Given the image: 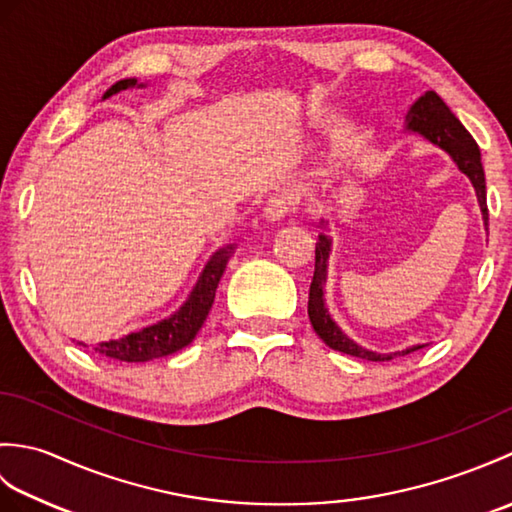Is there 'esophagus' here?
I'll return each instance as SVG.
<instances>
[{
  "instance_id": "esophagus-1",
  "label": "esophagus",
  "mask_w": 512,
  "mask_h": 512,
  "mask_svg": "<svg viewBox=\"0 0 512 512\" xmlns=\"http://www.w3.org/2000/svg\"><path fill=\"white\" fill-rule=\"evenodd\" d=\"M292 213H295V200L290 193H275L264 206V217L268 222H281Z\"/></svg>"
}]
</instances>
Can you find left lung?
<instances>
[{
    "mask_svg": "<svg viewBox=\"0 0 512 512\" xmlns=\"http://www.w3.org/2000/svg\"><path fill=\"white\" fill-rule=\"evenodd\" d=\"M405 132L416 134L422 140H427V143L447 151L451 160L458 165V169L471 180L477 195V204H480V211H482L484 228L488 231L486 178H484L480 147H477L473 136L466 132V127L458 121V118H455V114L449 110L447 103H444L436 92H427L424 96H420L405 116ZM319 228H323V233H319V242H317V248H314V277H312L310 297H308V317L314 332L319 334V339L336 352L350 354L356 358H367V361H391L394 356H405L416 350H422L424 345H411V347H405V350L380 354L374 350H367L363 345H358L339 328V325H336L328 306H325V284H328V266H330V255H332V237L328 235L330 220L321 217Z\"/></svg>",
    "mask_w": 512,
    "mask_h": 512,
    "instance_id": "1",
    "label": "left lung"
}]
</instances>
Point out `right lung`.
Wrapping results in <instances>:
<instances>
[{"label":"right lung","instance_id":"add662e5","mask_svg":"<svg viewBox=\"0 0 512 512\" xmlns=\"http://www.w3.org/2000/svg\"><path fill=\"white\" fill-rule=\"evenodd\" d=\"M129 88H147V83H140L138 79L116 81L112 88L103 94V101ZM233 253L235 244H226L220 250H215L209 257V262H206L198 281H195L187 301H184L171 317L162 319L154 325H147V328L138 332L127 334L123 339L99 343L94 347V352L125 363H145L154 361V358L169 356L182 350V347H187L195 339V334L200 332L206 317H209V310L215 301L217 284H220L228 259H231ZM79 345L85 347V343Z\"/></svg>","mask_w":512,"mask_h":512}]
</instances>
